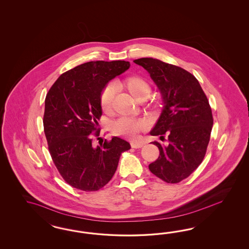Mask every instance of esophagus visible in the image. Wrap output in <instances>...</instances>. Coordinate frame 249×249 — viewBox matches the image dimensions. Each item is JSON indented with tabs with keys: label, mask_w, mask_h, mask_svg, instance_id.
Here are the masks:
<instances>
[{
	"label": "esophagus",
	"mask_w": 249,
	"mask_h": 249,
	"mask_svg": "<svg viewBox=\"0 0 249 249\" xmlns=\"http://www.w3.org/2000/svg\"><path fill=\"white\" fill-rule=\"evenodd\" d=\"M143 142H131L130 145L132 148H135V149H139V148H142L143 146Z\"/></svg>",
	"instance_id": "obj_1"
}]
</instances>
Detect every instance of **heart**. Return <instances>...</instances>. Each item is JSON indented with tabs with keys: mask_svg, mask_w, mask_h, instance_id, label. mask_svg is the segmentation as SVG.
<instances>
[{
	"mask_svg": "<svg viewBox=\"0 0 249 249\" xmlns=\"http://www.w3.org/2000/svg\"><path fill=\"white\" fill-rule=\"evenodd\" d=\"M125 87L139 100H143L150 96L151 85L142 76L128 77L125 82ZM117 93V85L108 82L100 94V105L104 110H108L113 104L114 98ZM148 128V122L143 119H136L130 117H121L114 121L111 125L113 134L123 136L129 139H135L139 134Z\"/></svg>",
	"mask_w": 249,
	"mask_h": 249,
	"instance_id": "b5f03b06",
	"label": "heart"
}]
</instances>
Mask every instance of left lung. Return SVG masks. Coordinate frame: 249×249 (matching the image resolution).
Listing matches in <instances>:
<instances>
[{
    "mask_svg": "<svg viewBox=\"0 0 249 249\" xmlns=\"http://www.w3.org/2000/svg\"><path fill=\"white\" fill-rule=\"evenodd\" d=\"M134 63L150 73L165 103L151 135L167 136L168 145L152 142L160 155L149 169L167 183H178L204 160L213 123L211 107L196 76L185 69L150 57Z\"/></svg>",
    "mask_w": 249,
    "mask_h": 249,
    "instance_id": "obj_1",
    "label": "left lung"
}]
</instances>
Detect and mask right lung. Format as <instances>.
<instances>
[{"mask_svg":"<svg viewBox=\"0 0 249 249\" xmlns=\"http://www.w3.org/2000/svg\"><path fill=\"white\" fill-rule=\"evenodd\" d=\"M128 68L127 61L85 63L63 73L45 97L43 123L48 150L62 178L74 188L95 192L104 187L121 153L130 149L118 137L94 145L100 132L101 91Z\"/></svg>","mask_w":249,"mask_h":249,"instance_id":"right-lung-1","label":"right lung"}]
</instances>
